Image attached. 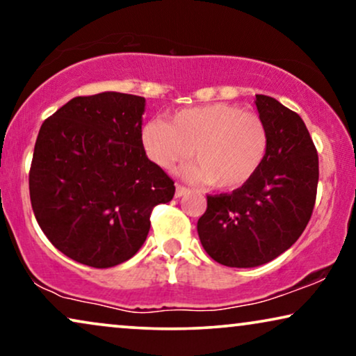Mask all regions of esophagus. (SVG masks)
Segmentation results:
<instances>
[{
  "instance_id": "obj_1",
  "label": "esophagus",
  "mask_w": 356,
  "mask_h": 356,
  "mask_svg": "<svg viewBox=\"0 0 356 356\" xmlns=\"http://www.w3.org/2000/svg\"><path fill=\"white\" fill-rule=\"evenodd\" d=\"M175 186H177V191H175V196H177V197L183 196V194H186L189 191L186 186H183V184H179V183L175 184Z\"/></svg>"
}]
</instances>
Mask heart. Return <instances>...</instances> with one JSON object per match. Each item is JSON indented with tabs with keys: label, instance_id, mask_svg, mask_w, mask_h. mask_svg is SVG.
I'll use <instances>...</instances> for the list:
<instances>
[{
	"label": "heart",
	"instance_id": "obj_1",
	"mask_svg": "<svg viewBox=\"0 0 356 356\" xmlns=\"http://www.w3.org/2000/svg\"><path fill=\"white\" fill-rule=\"evenodd\" d=\"M144 152L160 168H173L191 155L189 177L217 189L246 184L264 162L269 133L254 111L232 104H209L175 111L168 123L144 124Z\"/></svg>",
	"mask_w": 356,
	"mask_h": 356
}]
</instances>
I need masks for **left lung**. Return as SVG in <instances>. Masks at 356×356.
<instances>
[{"mask_svg": "<svg viewBox=\"0 0 356 356\" xmlns=\"http://www.w3.org/2000/svg\"><path fill=\"white\" fill-rule=\"evenodd\" d=\"M256 106L269 133L264 162L230 194H207L197 220L204 250L228 267L266 264L289 250L308 225L318 193V150L300 115L267 95H256Z\"/></svg>", "mask_w": 356, "mask_h": 356, "instance_id": "1", "label": "left lung"}]
</instances>
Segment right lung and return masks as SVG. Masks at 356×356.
<instances>
[{
    "instance_id": "1",
    "label": "right lung",
    "mask_w": 356,
    "mask_h": 356,
    "mask_svg": "<svg viewBox=\"0 0 356 356\" xmlns=\"http://www.w3.org/2000/svg\"><path fill=\"white\" fill-rule=\"evenodd\" d=\"M143 97L104 92L63 105L38 131L29 172L32 211L72 261L108 269L144 245L154 207L175 181L144 152Z\"/></svg>"
}]
</instances>
